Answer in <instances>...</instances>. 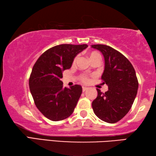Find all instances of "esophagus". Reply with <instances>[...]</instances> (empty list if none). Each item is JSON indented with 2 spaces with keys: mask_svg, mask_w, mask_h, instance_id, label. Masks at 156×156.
I'll list each match as a JSON object with an SVG mask.
<instances>
[{
  "mask_svg": "<svg viewBox=\"0 0 156 156\" xmlns=\"http://www.w3.org/2000/svg\"><path fill=\"white\" fill-rule=\"evenodd\" d=\"M88 89V87H83V91L84 92V91H85L86 90H87Z\"/></svg>",
  "mask_w": 156,
  "mask_h": 156,
  "instance_id": "34e87169",
  "label": "esophagus"
}]
</instances>
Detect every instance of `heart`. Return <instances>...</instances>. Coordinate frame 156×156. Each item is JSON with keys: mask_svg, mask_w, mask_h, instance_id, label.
Returning <instances> with one entry per match:
<instances>
[{"mask_svg": "<svg viewBox=\"0 0 156 156\" xmlns=\"http://www.w3.org/2000/svg\"><path fill=\"white\" fill-rule=\"evenodd\" d=\"M89 58H90V60H93V59H95V58H100L101 59V56H100L99 53H98L96 51H91L89 53ZM76 60H77V58H76L74 60V62H76ZM83 82H85V83H87V82H88V79L84 77L83 78Z\"/></svg>", "mask_w": 156, "mask_h": 156, "instance_id": "heart-1", "label": "heart"}]
</instances>
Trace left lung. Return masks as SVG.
<instances>
[{"label": "left lung", "instance_id": "1", "mask_svg": "<svg viewBox=\"0 0 156 156\" xmlns=\"http://www.w3.org/2000/svg\"><path fill=\"white\" fill-rule=\"evenodd\" d=\"M91 47L103 55L102 79L108 86L105 93L97 89L98 96L92 102V108L100 120L115 123L129 112L136 97L138 82L135 69L125 56L112 47L105 44Z\"/></svg>", "mask_w": 156, "mask_h": 156}]
</instances>
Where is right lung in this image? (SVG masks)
<instances>
[{
    "instance_id": "obj_1",
    "label": "right lung",
    "mask_w": 156,
    "mask_h": 156,
    "mask_svg": "<svg viewBox=\"0 0 156 156\" xmlns=\"http://www.w3.org/2000/svg\"><path fill=\"white\" fill-rule=\"evenodd\" d=\"M87 44H63L44 52L32 69L29 84L38 110L52 121L62 120L72 114L81 96L79 84L63 87L62 72L70 69L76 56Z\"/></svg>"
}]
</instances>
